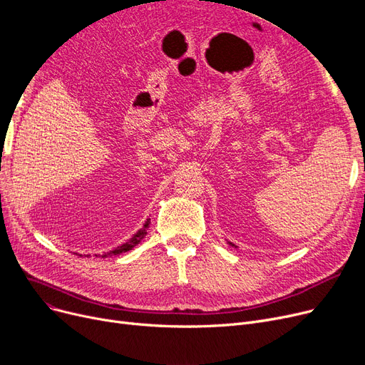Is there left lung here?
I'll return each mask as SVG.
<instances>
[{"mask_svg":"<svg viewBox=\"0 0 365 365\" xmlns=\"http://www.w3.org/2000/svg\"><path fill=\"white\" fill-rule=\"evenodd\" d=\"M227 244H229V245H232V247H235V248H237V245H235V244H232V242H229V241H227Z\"/></svg>","mask_w":365,"mask_h":365,"instance_id":"8db88e82","label":"left lung"}]
</instances>
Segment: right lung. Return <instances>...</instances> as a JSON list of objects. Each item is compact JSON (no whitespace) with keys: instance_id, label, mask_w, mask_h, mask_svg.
Returning a JSON list of instances; mask_svg holds the SVG:
<instances>
[{"instance_id":"add662e5","label":"right lung","mask_w":365,"mask_h":365,"mask_svg":"<svg viewBox=\"0 0 365 365\" xmlns=\"http://www.w3.org/2000/svg\"><path fill=\"white\" fill-rule=\"evenodd\" d=\"M149 219L145 222V225H143V227L142 229H139V231L134 234L127 242H124V244H121V245H118L117 248H113V250H110V252H105L103 255H94L96 257H109V256H118V255H121V253H125V252H128V250H131V248H134L136 247L143 238H145V235L148 234L146 231H148V227H149ZM75 255H78V253H75ZM78 256H83V255H78ZM91 255H87V257H90Z\"/></svg>"}]
</instances>
